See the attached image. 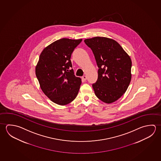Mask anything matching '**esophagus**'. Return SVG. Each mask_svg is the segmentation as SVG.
<instances>
[{
  "instance_id": "obj_1",
  "label": "esophagus",
  "mask_w": 161,
  "mask_h": 161,
  "mask_svg": "<svg viewBox=\"0 0 161 161\" xmlns=\"http://www.w3.org/2000/svg\"><path fill=\"white\" fill-rule=\"evenodd\" d=\"M86 79H87V77H86V76H85V75L82 77V79L83 80H84V81H85V80H86Z\"/></svg>"
}]
</instances>
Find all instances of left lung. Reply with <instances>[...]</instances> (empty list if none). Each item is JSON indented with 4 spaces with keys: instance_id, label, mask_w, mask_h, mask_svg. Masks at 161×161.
Masks as SVG:
<instances>
[{
    "instance_id": "obj_1",
    "label": "left lung",
    "mask_w": 161,
    "mask_h": 161,
    "mask_svg": "<svg viewBox=\"0 0 161 161\" xmlns=\"http://www.w3.org/2000/svg\"><path fill=\"white\" fill-rule=\"evenodd\" d=\"M93 51L98 67V79L92 85L96 96L106 103L117 101L131 80L132 61L115 40L96 37L84 40Z\"/></svg>"
}]
</instances>
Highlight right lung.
<instances>
[{
  "label": "right lung",
  "instance_id": "add662e5",
  "mask_svg": "<svg viewBox=\"0 0 161 161\" xmlns=\"http://www.w3.org/2000/svg\"><path fill=\"white\" fill-rule=\"evenodd\" d=\"M62 38L44 48L36 67L43 92L51 101L66 105L76 98L81 79L75 76L71 61L74 49L82 41Z\"/></svg>",
  "mask_w": 161,
  "mask_h": 161
}]
</instances>
